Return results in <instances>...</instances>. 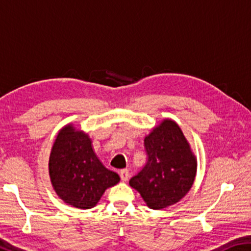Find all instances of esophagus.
<instances>
[{"label":"esophagus","instance_id":"esophagus-1","mask_svg":"<svg viewBox=\"0 0 251 251\" xmlns=\"http://www.w3.org/2000/svg\"><path fill=\"white\" fill-rule=\"evenodd\" d=\"M120 176H121V179H122L123 181L128 180V178H129V171H128V169H122V171L120 172Z\"/></svg>","mask_w":251,"mask_h":251}]
</instances>
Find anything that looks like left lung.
Returning <instances> with one entry per match:
<instances>
[{
  "label": "left lung",
  "instance_id": "obj_1",
  "mask_svg": "<svg viewBox=\"0 0 251 251\" xmlns=\"http://www.w3.org/2000/svg\"><path fill=\"white\" fill-rule=\"evenodd\" d=\"M147 163L129 185L151 209H163L189 192L197 172V159L180 127L164 120L145 139Z\"/></svg>",
  "mask_w": 251,
  "mask_h": 251
}]
</instances>
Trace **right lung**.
Listing matches in <instances>:
<instances>
[{
	"label": "right lung",
	"mask_w": 251,
	"mask_h": 251,
	"mask_svg": "<svg viewBox=\"0 0 251 251\" xmlns=\"http://www.w3.org/2000/svg\"><path fill=\"white\" fill-rule=\"evenodd\" d=\"M49 173L58 197L80 209L95 207L105 190L121 180L101 164L88 135L72 124L58 131L50 155Z\"/></svg>",
	"instance_id": "obj_1"
}]
</instances>
